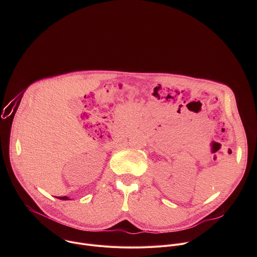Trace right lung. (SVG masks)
Here are the masks:
<instances>
[{
  "mask_svg": "<svg viewBox=\"0 0 257 257\" xmlns=\"http://www.w3.org/2000/svg\"><path fill=\"white\" fill-rule=\"evenodd\" d=\"M57 198L62 199V200H70V199H69V197H67V196H62V197H57Z\"/></svg>",
  "mask_w": 257,
  "mask_h": 257,
  "instance_id": "1",
  "label": "right lung"
}]
</instances>
